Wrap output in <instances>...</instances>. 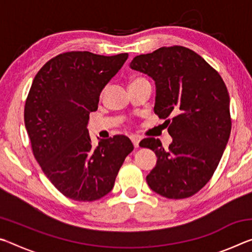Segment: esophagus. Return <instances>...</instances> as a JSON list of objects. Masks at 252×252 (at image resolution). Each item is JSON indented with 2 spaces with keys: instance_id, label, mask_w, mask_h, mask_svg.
Returning <instances> with one entry per match:
<instances>
[{
  "instance_id": "obj_1",
  "label": "esophagus",
  "mask_w": 252,
  "mask_h": 252,
  "mask_svg": "<svg viewBox=\"0 0 252 252\" xmlns=\"http://www.w3.org/2000/svg\"><path fill=\"white\" fill-rule=\"evenodd\" d=\"M132 140V143H133L134 148H139V143H140V139L138 136H133V138L131 139Z\"/></svg>"
}]
</instances>
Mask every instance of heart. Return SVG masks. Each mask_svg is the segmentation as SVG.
<instances>
[{"label": "heart", "mask_w": 252, "mask_h": 252, "mask_svg": "<svg viewBox=\"0 0 252 252\" xmlns=\"http://www.w3.org/2000/svg\"><path fill=\"white\" fill-rule=\"evenodd\" d=\"M138 79H141V78H138ZM138 79H135V80H138Z\"/></svg>", "instance_id": "obj_1"}]
</instances>
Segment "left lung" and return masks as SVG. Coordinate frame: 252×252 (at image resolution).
I'll return each instance as SVG.
<instances>
[{
	"instance_id": "left-lung-1",
	"label": "left lung",
	"mask_w": 252,
	"mask_h": 252,
	"mask_svg": "<svg viewBox=\"0 0 252 252\" xmlns=\"http://www.w3.org/2000/svg\"><path fill=\"white\" fill-rule=\"evenodd\" d=\"M130 67L156 84L155 113L165 120L172 142L147 138L141 147L158 158L148 186L169 199L189 198L207 185L227 146L231 119L227 87L192 50L163 46L135 57Z\"/></svg>"
}]
</instances>
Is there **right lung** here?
I'll return each instance as SVG.
<instances>
[{
    "label": "right lung",
    "instance_id": "right-lung-1",
    "mask_svg": "<svg viewBox=\"0 0 252 252\" xmlns=\"http://www.w3.org/2000/svg\"><path fill=\"white\" fill-rule=\"evenodd\" d=\"M127 57L66 52L46 62L33 80L24 108L33 155L53 186L75 201L108 194L133 150L125 135L93 147L88 130L89 114L97 110L102 90Z\"/></svg>",
    "mask_w": 252,
    "mask_h": 252
}]
</instances>
